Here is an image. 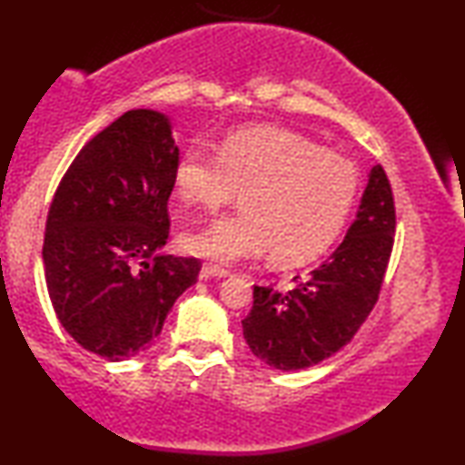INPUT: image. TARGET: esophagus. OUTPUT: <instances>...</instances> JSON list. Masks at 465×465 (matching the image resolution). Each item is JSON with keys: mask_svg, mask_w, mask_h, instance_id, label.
I'll return each mask as SVG.
<instances>
[{"mask_svg": "<svg viewBox=\"0 0 465 465\" xmlns=\"http://www.w3.org/2000/svg\"><path fill=\"white\" fill-rule=\"evenodd\" d=\"M231 275V271L224 269V266L220 264H213V262H205L201 269V279H222V277H228Z\"/></svg>", "mask_w": 465, "mask_h": 465, "instance_id": "esophagus-1", "label": "esophagus"}]
</instances>
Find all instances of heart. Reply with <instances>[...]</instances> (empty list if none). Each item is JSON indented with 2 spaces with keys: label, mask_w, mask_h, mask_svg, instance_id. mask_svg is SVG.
<instances>
[{
  "label": "heart",
  "mask_w": 465,
  "mask_h": 465,
  "mask_svg": "<svg viewBox=\"0 0 465 465\" xmlns=\"http://www.w3.org/2000/svg\"><path fill=\"white\" fill-rule=\"evenodd\" d=\"M186 205L224 207L241 194V212L182 234L183 252L232 264L271 250L272 264L292 269L326 253L355 205L360 173L301 135L247 129L228 135L213 154L190 145L173 169Z\"/></svg>",
  "instance_id": "heart-1"
}]
</instances>
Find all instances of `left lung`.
Listing matches in <instances>:
<instances>
[{"mask_svg": "<svg viewBox=\"0 0 465 465\" xmlns=\"http://www.w3.org/2000/svg\"><path fill=\"white\" fill-rule=\"evenodd\" d=\"M396 207L381 164L368 173L353 224L322 266L288 292L253 285L243 322L252 353L277 371H302L347 345L371 315L390 262Z\"/></svg>", "mask_w": 465, "mask_h": 465, "instance_id": "1", "label": "left lung"}]
</instances>
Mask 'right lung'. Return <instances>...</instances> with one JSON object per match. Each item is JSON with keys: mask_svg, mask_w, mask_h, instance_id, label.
<instances>
[{"mask_svg": "<svg viewBox=\"0 0 465 465\" xmlns=\"http://www.w3.org/2000/svg\"><path fill=\"white\" fill-rule=\"evenodd\" d=\"M180 150L169 116L131 110L97 133L63 175L44 237V272L61 326L120 361L161 334L201 262L163 253Z\"/></svg>", "mask_w": 465, "mask_h": 465, "instance_id": "1", "label": "right lung"}]
</instances>
